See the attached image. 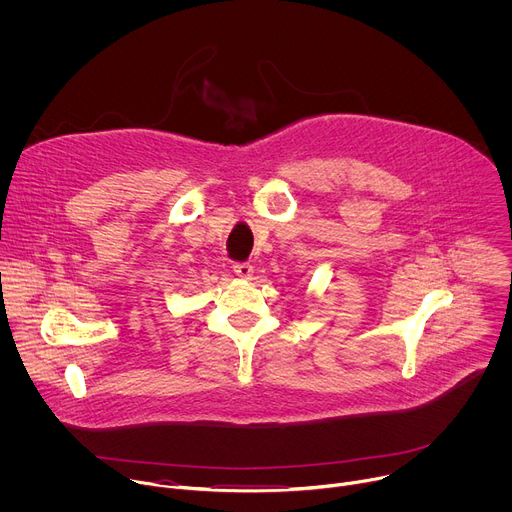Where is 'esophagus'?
<instances>
[{"instance_id": "esophagus-1", "label": "esophagus", "mask_w": 512, "mask_h": 512, "mask_svg": "<svg viewBox=\"0 0 512 512\" xmlns=\"http://www.w3.org/2000/svg\"><path fill=\"white\" fill-rule=\"evenodd\" d=\"M233 271H235L239 277L249 279V277L253 275V265H251V263H247V261H243V263H235V265H233Z\"/></svg>"}]
</instances>
